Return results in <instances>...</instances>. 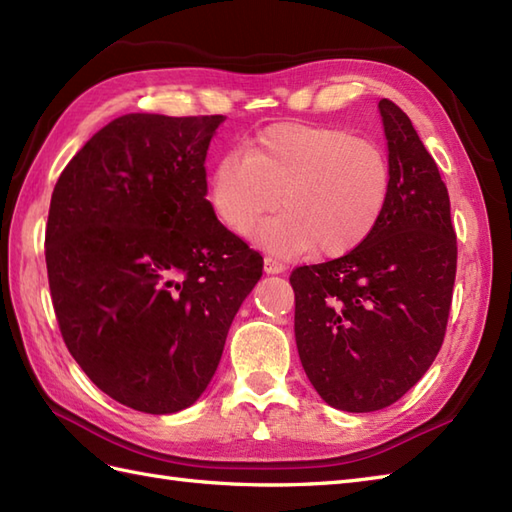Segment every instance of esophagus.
Returning <instances> with one entry per match:
<instances>
[{"label":"esophagus","mask_w":512,"mask_h":512,"mask_svg":"<svg viewBox=\"0 0 512 512\" xmlns=\"http://www.w3.org/2000/svg\"><path fill=\"white\" fill-rule=\"evenodd\" d=\"M264 270L268 275H281L286 270V264H281L275 257H264Z\"/></svg>","instance_id":"esophagus-1"}]
</instances>
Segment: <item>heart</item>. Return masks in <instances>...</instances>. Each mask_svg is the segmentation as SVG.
I'll return each mask as SVG.
<instances>
[{"label":"heart","mask_w":512,"mask_h":512,"mask_svg":"<svg viewBox=\"0 0 512 512\" xmlns=\"http://www.w3.org/2000/svg\"><path fill=\"white\" fill-rule=\"evenodd\" d=\"M391 184L389 156L376 140L332 125L279 123L259 132L244 154L215 162L209 204L228 231L246 235L281 195L286 213L257 226L253 242L281 257L312 248L339 257L374 233Z\"/></svg>","instance_id":"b5f03b06"}]
</instances>
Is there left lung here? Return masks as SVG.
I'll list each match as a JSON object with an SVG mask.
<instances>
[{
	"mask_svg": "<svg viewBox=\"0 0 512 512\" xmlns=\"http://www.w3.org/2000/svg\"><path fill=\"white\" fill-rule=\"evenodd\" d=\"M391 195L374 233L350 253L290 275L295 339L312 387L352 413L394 405L438 356L458 244L436 160L396 103H378Z\"/></svg>",
	"mask_w": 512,
	"mask_h": 512,
	"instance_id": "1",
	"label": "left lung"
}]
</instances>
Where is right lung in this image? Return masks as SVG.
Returning a JSON list of instances; mask_svg holds the SVG:
<instances>
[{"instance_id": "add662e5", "label": "right lung", "mask_w": 512, "mask_h": 512, "mask_svg": "<svg viewBox=\"0 0 512 512\" xmlns=\"http://www.w3.org/2000/svg\"><path fill=\"white\" fill-rule=\"evenodd\" d=\"M224 116L125 114L54 184L46 266L74 361L145 413L191 407L264 259L217 222L206 151Z\"/></svg>"}]
</instances>
